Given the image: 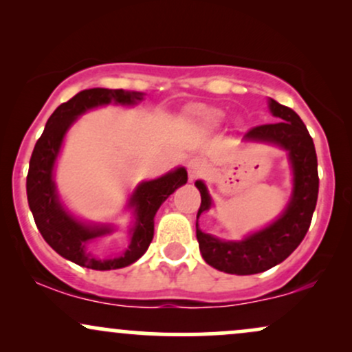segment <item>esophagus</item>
<instances>
[{
	"label": "esophagus",
	"mask_w": 352,
	"mask_h": 352,
	"mask_svg": "<svg viewBox=\"0 0 352 352\" xmlns=\"http://www.w3.org/2000/svg\"><path fill=\"white\" fill-rule=\"evenodd\" d=\"M187 170H188L190 182H193L195 179H199L201 173H204V162H201L199 157H195V159H190V162L187 164Z\"/></svg>",
	"instance_id": "1"
}]
</instances>
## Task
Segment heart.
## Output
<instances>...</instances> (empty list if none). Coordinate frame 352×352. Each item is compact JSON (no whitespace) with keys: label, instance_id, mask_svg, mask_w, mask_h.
<instances>
[{"label":"heart","instance_id":"1","mask_svg":"<svg viewBox=\"0 0 352 352\" xmlns=\"http://www.w3.org/2000/svg\"><path fill=\"white\" fill-rule=\"evenodd\" d=\"M193 116H195L197 122L208 129L218 127V125H221V122L225 120L223 112L213 107H197L195 111H193Z\"/></svg>","mask_w":352,"mask_h":352}]
</instances>
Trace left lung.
I'll list each match as a JSON object with an SVG mask.
<instances>
[{
  "mask_svg": "<svg viewBox=\"0 0 352 352\" xmlns=\"http://www.w3.org/2000/svg\"><path fill=\"white\" fill-rule=\"evenodd\" d=\"M270 111L278 120L250 129L243 139L273 144L288 152L293 168V193L285 212L272 225L252 233L241 241H223L204 233L197 223L200 253L210 266L230 274H254L273 268L292 254L308 233L318 201V159L313 139L300 116L293 109L270 99ZM201 204L197 220L212 207L208 190L195 182Z\"/></svg>",
  "mask_w": 352,
  "mask_h": 352,
  "instance_id": "left-lung-1",
  "label": "left lung"
}]
</instances>
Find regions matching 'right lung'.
I'll return each instance as SVG.
<instances>
[{"mask_svg": "<svg viewBox=\"0 0 352 352\" xmlns=\"http://www.w3.org/2000/svg\"><path fill=\"white\" fill-rule=\"evenodd\" d=\"M142 96V92H131L124 89L94 87L80 91L52 112L43 135L34 145L30 160V172L26 177V192L36 227L56 253L79 266L106 272V270L124 268L139 260L147 252L153 238V217L157 210L177 188L187 184V170L179 167L165 173L160 179L137 185L127 205L129 208H134L135 215V225L131 230V243L120 256L109 258V260H100L89 253L87 245L96 238L111 233V225H86L66 212L60 205L52 180V170L67 129L89 109L106 106L111 102L134 106L144 99Z\"/></svg>", "mask_w": 352, "mask_h": 352, "instance_id": "obj_1", "label": "right lung"}]
</instances>
